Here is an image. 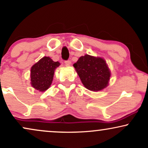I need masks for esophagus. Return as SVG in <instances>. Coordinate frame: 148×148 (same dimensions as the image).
Segmentation results:
<instances>
[{
    "label": "esophagus",
    "mask_w": 148,
    "mask_h": 148,
    "mask_svg": "<svg viewBox=\"0 0 148 148\" xmlns=\"http://www.w3.org/2000/svg\"><path fill=\"white\" fill-rule=\"evenodd\" d=\"M64 63H65L66 66H71V60H66Z\"/></svg>",
    "instance_id": "obj_1"
}]
</instances>
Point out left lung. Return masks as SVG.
<instances>
[{
  "instance_id": "8db88e82",
  "label": "left lung",
  "mask_w": 148,
  "mask_h": 148,
  "mask_svg": "<svg viewBox=\"0 0 148 148\" xmlns=\"http://www.w3.org/2000/svg\"><path fill=\"white\" fill-rule=\"evenodd\" d=\"M73 66L84 86L92 91H99L108 84L110 71L103 58L85 55L79 58Z\"/></svg>"
}]
</instances>
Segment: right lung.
I'll return each instance as SVG.
<instances>
[{
    "label": "right lung",
    "instance_id": "add662e5",
    "mask_svg": "<svg viewBox=\"0 0 148 148\" xmlns=\"http://www.w3.org/2000/svg\"><path fill=\"white\" fill-rule=\"evenodd\" d=\"M60 62H54L49 57H44L31 69V84L39 91H45L51 84L55 69Z\"/></svg>",
    "mask_w": 148,
    "mask_h": 148
}]
</instances>
